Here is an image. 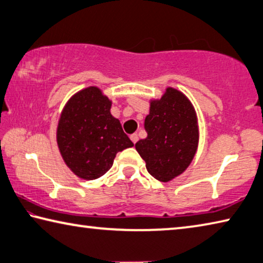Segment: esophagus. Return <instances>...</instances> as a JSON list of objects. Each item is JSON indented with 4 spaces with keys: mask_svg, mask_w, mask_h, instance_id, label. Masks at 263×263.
Returning <instances> with one entry per match:
<instances>
[{
    "mask_svg": "<svg viewBox=\"0 0 263 263\" xmlns=\"http://www.w3.org/2000/svg\"><path fill=\"white\" fill-rule=\"evenodd\" d=\"M130 139L132 140L133 144H136V142L138 141V139H139V138H138V135H137V133H133V135H131V136H130Z\"/></svg>",
    "mask_w": 263,
    "mask_h": 263,
    "instance_id": "34e87169",
    "label": "esophagus"
}]
</instances>
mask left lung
<instances>
[{"label": "left lung", "instance_id": "left-lung-1", "mask_svg": "<svg viewBox=\"0 0 263 263\" xmlns=\"http://www.w3.org/2000/svg\"><path fill=\"white\" fill-rule=\"evenodd\" d=\"M147 137L136 144L146 169L161 182L180 176L198 148V118L191 101L179 89L167 87L160 99L149 101L145 118Z\"/></svg>", "mask_w": 263, "mask_h": 263}]
</instances>
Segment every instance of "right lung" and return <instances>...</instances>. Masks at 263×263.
I'll use <instances>...</instances> for the list:
<instances>
[{
	"instance_id": "1",
	"label": "right lung",
	"mask_w": 263,
	"mask_h": 263,
	"mask_svg": "<svg viewBox=\"0 0 263 263\" xmlns=\"http://www.w3.org/2000/svg\"><path fill=\"white\" fill-rule=\"evenodd\" d=\"M112 101L99 87L83 88L70 97L60 114L57 144L73 174L96 180L112 167L116 154L132 147L119 119L110 112Z\"/></svg>"
}]
</instances>
